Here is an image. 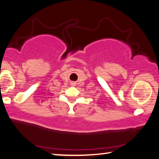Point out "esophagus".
Returning <instances> with one entry per match:
<instances>
[{
  "label": "esophagus",
  "mask_w": 159,
  "mask_h": 159,
  "mask_svg": "<svg viewBox=\"0 0 159 159\" xmlns=\"http://www.w3.org/2000/svg\"><path fill=\"white\" fill-rule=\"evenodd\" d=\"M72 85H74L75 84H74V83H72Z\"/></svg>",
  "instance_id": "obj_1"
}]
</instances>
